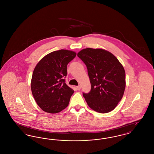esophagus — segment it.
<instances>
[{
	"mask_svg": "<svg viewBox=\"0 0 154 154\" xmlns=\"http://www.w3.org/2000/svg\"><path fill=\"white\" fill-rule=\"evenodd\" d=\"M76 88H77V89L78 91H79V90L81 89V85H78V86H77V87H76Z\"/></svg>",
	"mask_w": 154,
	"mask_h": 154,
	"instance_id": "1",
	"label": "esophagus"
}]
</instances>
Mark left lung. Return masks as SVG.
<instances>
[{"label": "left lung", "instance_id": "8db88e82", "mask_svg": "<svg viewBox=\"0 0 154 154\" xmlns=\"http://www.w3.org/2000/svg\"><path fill=\"white\" fill-rule=\"evenodd\" d=\"M77 56L87 67L91 84L90 92H83L89 107L100 113L114 110L124 93V67L113 54L103 49L85 48Z\"/></svg>", "mask_w": 154, "mask_h": 154}]
</instances>
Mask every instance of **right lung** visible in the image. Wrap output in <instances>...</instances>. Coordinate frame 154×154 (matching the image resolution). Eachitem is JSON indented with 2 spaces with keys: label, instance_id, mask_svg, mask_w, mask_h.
I'll list each match as a JSON object with an SVG mask.
<instances>
[{
  "label": "right lung",
  "instance_id": "add662e5",
  "mask_svg": "<svg viewBox=\"0 0 154 154\" xmlns=\"http://www.w3.org/2000/svg\"><path fill=\"white\" fill-rule=\"evenodd\" d=\"M76 56L75 52L60 50L47 54L35 67L31 90L38 106L55 114L66 108L74 91L65 83L67 66Z\"/></svg>",
  "mask_w": 154,
  "mask_h": 154
}]
</instances>
